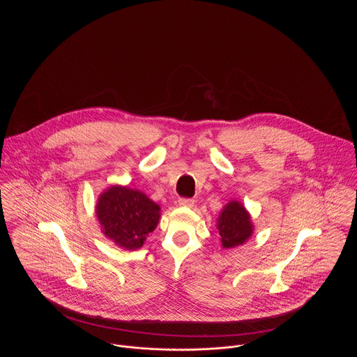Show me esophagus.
<instances>
[{"label":"esophagus","mask_w":357,"mask_h":357,"mask_svg":"<svg viewBox=\"0 0 357 357\" xmlns=\"http://www.w3.org/2000/svg\"><path fill=\"white\" fill-rule=\"evenodd\" d=\"M195 204L194 199H190V198H180L178 199V204L180 206H184V207H192Z\"/></svg>","instance_id":"esophagus-1"}]
</instances>
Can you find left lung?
Segmentation results:
<instances>
[{"label": "left lung", "mask_w": 357, "mask_h": 357, "mask_svg": "<svg viewBox=\"0 0 357 357\" xmlns=\"http://www.w3.org/2000/svg\"><path fill=\"white\" fill-rule=\"evenodd\" d=\"M217 229L224 249L243 245L253 235V224L249 211L238 201L225 204L217 218Z\"/></svg>", "instance_id": "8db88e82"}]
</instances>
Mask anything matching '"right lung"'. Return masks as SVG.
Listing matches in <instances>:
<instances>
[{"instance_id": "obj_1", "label": "right lung", "mask_w": 357, "mask_h": 357, "mask_svg": "<svg viewBox=\"0 0 357 357\" xmlns=\"http://www.w3.org/2000/svg\"><path fill=\"white\" fill-rule=\"evenodd\" d=\"M96 215L108 239L122 249L136 250L156 228L160 206L139 190L112 185L99 197Z\"/></svg>"}]
</instances>
